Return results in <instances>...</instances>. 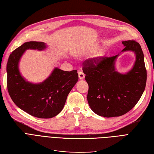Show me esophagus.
<instances>
[{"label": "esophagus", "instance_id": "esophagus-1", "mask_svg": "<svg viewBox=\"0 0 154 154\" xmlns=\"http://www.w3.org/2000/svg\"><path fill=\"white\" fill-rule=\"evenodd\" d=\"M78 77L80 79V80H83V79H84V78H85V74H83V72L79 71L78 72Z\"/></svg>", "mask_w": 154, "mask_h": 154}]
</instances>
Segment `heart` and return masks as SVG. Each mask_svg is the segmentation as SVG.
<instances>
[{
  "label": "heart",
  "mask_w": 154,
  "mask_h": 154,
  "mask_svg": "<svg viewBox=\"0 0 154 154\" xmlns=\"http://www.w3.org/2000/svg\"><path fill=\"white\" fill-rule=\"evenodd\" d=\"M105 50H100V51H99L98 52H97L95 54H94V60H100L101 58H103L104 56H105Z\"/></svg>",
  "instance_id": "b5f03b06"
}]
</instances>
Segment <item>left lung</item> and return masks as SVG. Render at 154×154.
<instances>
[{
  "label": "left lung",
  "mask_w": 154,
  "mask_h": 154,
  "mask_svg": "<svg viewBox=\"0 0 154 154\" xmlns=\"http://www.w3.org/2000/svg\"><path fill=\"white\" fill-rule=\"evenodd\" d=\"M122 52L132 51L136 61L125 74L116 70L119 54L99 60H88L83 71L88 85L87 101L94 113L105 118L118 117L126 114L137 104L144 91L146 70L141 45L135 40L123 41Z\"/></svg>",
  "instance_id": "obj_1"
}]
</instances>
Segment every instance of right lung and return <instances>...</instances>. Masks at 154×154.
I'll list each match as a JSON object with an SVG mask.
<instances>
[{"label": "right lung", "instance_id": "obj_1", "mask_svg": "<svg viewBox=\"0 0 154 154\" xmlns=\"http://www.w3.org/2000/svg\"><path fill=\"white\" fill-rule=\"evenodd\" d=\"M46 48L44 42H27L13 51L6 67L7 87L13 101L26 112L43 119L53 118L62 110L69 93L78 80L76 70L69 72L55 67L42 82L27 81L18 68L22 56L27 49Z\"/></svg>", "mask_w": 154, "mask_h": 154}]
</instances>
